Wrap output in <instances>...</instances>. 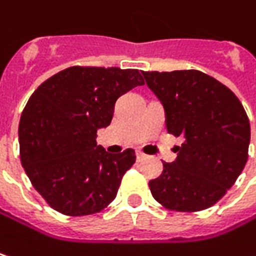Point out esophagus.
Masks as SVG:
<instances>
[{
    "instance_id": "esophagus-1",
    "label": "esophagus",
    "mask_w": 256,
    "mask_h": 256,
    "mask_svg": "<svg viewBox=\"0 0 256 256\" xmlns=\"http://www.w3.org/2000/svg\"><path fill=\"white\" fill-rule=\"evenodd\" d=\"M137 158L138 160H142V158H146V154L141 153V152H137Z\"/></svg>"
}]
</instances>
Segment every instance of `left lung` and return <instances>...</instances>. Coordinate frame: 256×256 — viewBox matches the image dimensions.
I'll use <instances>...</instances> for the list:
<instances>
[{
	"mask_svg": "<svg viewBox=\"0 0 256 256\" xmlns=\"http://www.w3.org/2000/svg\"><path fill=\"white\" fill-rule=\"evenodd\" d=\"M142 76L163 104L168 132L184 137L176 160L163 162L162 174L150 180L152 195L169 210H206L233 186L246 164V112L230 88L201 71Z\"/></svg>",
	"mask_w": 256,
	"mask_h": 256,
	"instance_id": "obj_1",
	"label": "left lung"
}]
</instances>
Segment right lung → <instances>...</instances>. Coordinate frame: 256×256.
<instances>
[{
    "label": "right lung",
    "instance_id": "add662e5",
    "mask_svg": "<svg viewBox=\"0 0 256 256\" xmlns=\"http://www.w3.org/2000/svg\"><path fill=\"white\" fill-rule=\"evenodd\" d=\"M142 84L138 70L71 66L30 96L18 125L20 158L54 210L88 216L115 200L136 152L108 153L98 130L110 124L119 96Z\"/></svg>",
    "mask_w": 256,
    "mask_h": 256
}]
</instances>
